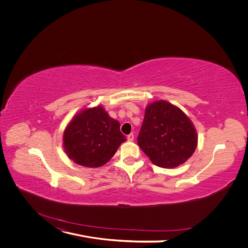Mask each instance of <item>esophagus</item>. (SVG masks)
<instances>
[{
	"label": "esophagus",
	"instance_id": "esophagus-1",
	"mask_svg": "<svg viewBox=\"0 0 248 248\" xmlns=\"http://www.w3.org/2000/svg\"><path fill=\"white\" fill-rule=\"evenodd\" d=\"M126 139H127V140H134V139H135V136H134V134H129L127 137H126Z\"/></svg>",
	"mask_w": 248,
	"mask_h": 248
}]
</instances>
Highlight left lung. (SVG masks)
<instances>
[{"mask_svg":"<svg viewBox=\"0 0 248 248\" xmlns=\"http://www.w3.org/2000/svg\"><path fill=\"white\" fill-rule=\"evenodd\" d=\"M197 133L189 117L164 100L147 107L138 145L150 160L162 168L185 163L197 147Z\"/></svg>","mask_w":248,"mask_h":248,"instance_id":"1","label":"left lung"}]
</instances>
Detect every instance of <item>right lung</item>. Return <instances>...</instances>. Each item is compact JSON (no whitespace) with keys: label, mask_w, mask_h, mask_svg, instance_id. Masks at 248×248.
<instances>
[{"label":"right lung","mask_w":248,"mask_h":248,"mask_svg":"<svg viewBox=\"0 0 248 248\" xmlns=\"http://www.w3.org/2000/svg\"><path fill=\"white\" fill-rule=\"evenodd\" d=\"M120 123L103 108L96 107L77 113L63 136L64 149L76 164L97 168L108 163L125 140Z\"/></svg>","instance_id":"1"}]
</instances>
